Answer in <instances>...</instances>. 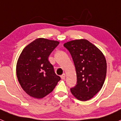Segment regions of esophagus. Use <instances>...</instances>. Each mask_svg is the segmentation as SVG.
I'll list each match as a JSON object with an SVG mask.
<instances>
[{"label":"esophagus","instance_id":"obj_1","mask_svg":"<svg viewBox=\"0 0 121 121\" xmlns=\"http://www.w3.org/2000/svg\"><path fill=\"white\" fill-rule=\"evenodd\" d=\"M60 78H61V79H63V80L65 79V78H66V74H65V73H63V74H62V75L60 76Z\"/></svg>","mask_w":121,"mask_h":121}]
</instances>
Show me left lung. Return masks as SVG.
<instances>
[{
    "label": "left lung",
    "instance_id": "8db88e82",
    "mask_svg": "<svg viewBox=\"0 0 121 121\" xmlns=\"http://www.w3.org/2000/svg\"><path fill=\"white\" fill-rule=\"evenodd\" d=\"M70 53L76 72L77 83L70 88L72 94L80 101H87L101 90L107 73L104 55L86 39H76L64 43Z\"/></svg>",
    "mask_w": 121,
    "mask_h": 121
}]
</instances>
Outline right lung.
I'll use <instances>...</instances> for the list:
<instances>
[{
    "label": "right lung",
    "mask_w": 121,
    "mask_h": 121,
    "mask_svg": "<svg viewBox=\"0 0 121 121\" xmlns=\"http://www.w3.org/2000/svg\"><path fill=\"white\" fill-rule=\"evenodd\" d=\"M59 43L56 41L37 38L25 47L20 55L16 66L17 79L30 96L43 98L53 91L60 80L48 59Z\"/></svg>",
    "instance_id": "add662e5"
}]
</instances>
